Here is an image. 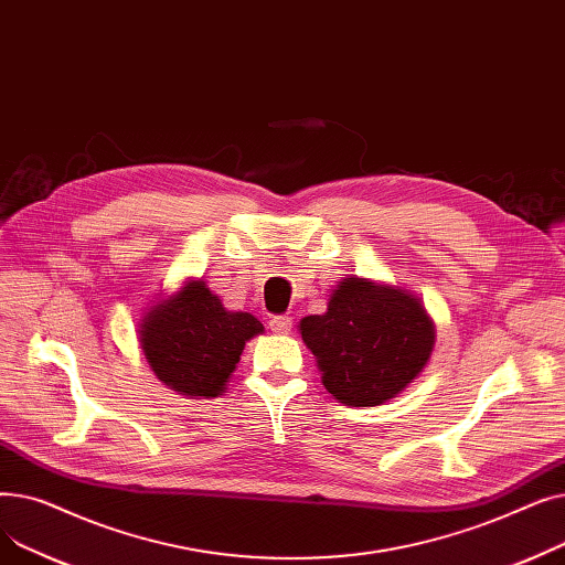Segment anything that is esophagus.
<instances>
[{
	"mask_svg": "<svg viewBox=\"0 0 565 565\" xmlns=\"http://www.w3.org/2000/svg\"><path fill=\"white\" fill-rule=\"evenodd\" d=\"M292 328V318L290 316H275L270 320V330L277 334H288Z\"/></svg>",
	"mask_w": 565,
	"mask_h": 565,
	"instance_id": "1",
	"label": "esophagus"
}]
</instances>
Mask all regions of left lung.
<instances>
[{"label": "left lung", "instance_id": "obj_1", "mask_svg": "<svg viewBox=\"0 0 565 565\" xmlns=\"http://www.w3.org/2000/svg\"><path fill=\"white\" fill-rule=\"evenodd\" d=\"M300 332L324 390L352 407L401 394L435 345V328L417 298L354 277L341 281L322 316L302 318Z\"/></svg>", "mask_w": 565, "mask_h": 565}]
</instances>
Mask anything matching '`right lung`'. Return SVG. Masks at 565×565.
Masks as SVG:
<instances>
[{"mask_svg":"<svg viewBox=\"0 0 565 565\" xmlns=\"http://www.w3.org/2000/svg\"><path fill=\"white\" fill-rule=\"evenodd\" d=\"M263 332L252 313H231L203 281H192L173 300L158 305L139 330L148 366L185 396L224 392L245 341Z\"/></svg>","mask_w":565,"mask_h":565,"instance_id":"1","label":"right lung"}]
</instances>
